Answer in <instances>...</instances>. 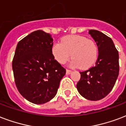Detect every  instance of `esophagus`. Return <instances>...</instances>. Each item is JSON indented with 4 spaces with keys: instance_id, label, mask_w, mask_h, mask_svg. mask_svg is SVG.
I'll use <instances>...</instances> for the list:
<instances>
[{
    "instance_id": "obj_1",
    "label": "esophagus",
    "mask_w": 126,
    "mask_h": 126,
    "mask_svg": "<svg viewBox=\"0 0 126 126\" xmlns=\"http://www.w3.org/2000/svg\"><path fill=\"white\" fill-rule=\"evenodd\" d=\"M72 71L71 70H69V69H67L66 70V73L67 74V75H69V74L71 73Z\"/></svg>"
}]
</instances>
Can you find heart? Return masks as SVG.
Masks as SVG:
<instances>
[{
  "label": "heart",
  "mask_w": 126,
  "mask_h": 126,
  "mask_svg": "<svg viewBox=\"0 0 126 126\" xmlns=\"http://www.w3.org/2000/svg\"><path fill=\"white\" fill-rule=\"evenodd\" d=\"M51 53L58 63L64 64L72 55V67H80L86 69L92 67L96 61L98 47L93 40L80 35H69L63 37L61 43L53 45Z\"/></svg>",
  "instance_id": "b5f03b06"
}]
</instances>
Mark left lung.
Here are the masks:
<instances>
[{
	"mask_svg": "<svg viewBox=\"0 0 126 126\" xmlns=\"http://www.w3.org/2000/svg\"><path fill=\"white\" fill-rule=\"evenodd\" d=\"M89 33L96 43L98 56L95 65L80 72L77 88L80 94L90 100H99L112 91L119 75V54L112 40L103 33L91 30Z\"/></svg>",
	"mask_w": 126,
	"mask_h": 126,
	"instance_id": "left-lung-1",
	"label": "left lung"
}]
</instances>
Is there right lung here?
I'll return each mask as SVG.
<instances>
[{
  "label": "right lung",
  "mask_w": 126,
  "mask_h": 126,
  "mask_svg": "<svg viewBox=\"0 0 126 126\" xmlns=\"http://www.w3.org/2000/svg\"><path fill=\"white\" fill-rule=\"evenodd\" d=\"M53 39L42 30L33 32L18 42L12 61L15 84L21 95L36 104L56 95L66 70L51 53Z\"/></svg>",
  "instance_id": "1"
}]
</instances>
